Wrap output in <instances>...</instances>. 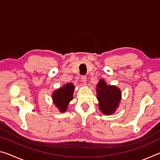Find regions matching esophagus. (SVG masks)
I'll return each instance as SVG.
<instances>
[{
    "mask_svg": "<svg viewBox=\"0 0 160 160\" xmlns=\"http://www.w3.org/2000/svg\"><path fill=\"white\" fill-rule=\"evenodd\" d=\"M81 81L83 84H86L87 82V78L85 76H82L81 77Z\"/></svg>",
    "mask_w": 160,
    "mask_h": 160,
    "instance_id": "esophagus-1",
    "label": "esophagus"
}]
</instances>
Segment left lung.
Returning <instances> with one entry per match:
<instances>
[{
	"instance_id": "1",
	"label": "left lung",
	"mask_w": 160,
	"mask_h": 160,
	"mask_svg": "<svg viewBox=\"0 0 160 160\" xmlns=\"http://www.w3.org/2000/svg\"><path fill=\"white\" fill-rule=\"evenodd\" d=\"M96 87L100 112L105 115L114 113L121 99L120 88L115 85H108L104 79H100Z\"/></svg>"
}]
</instances>
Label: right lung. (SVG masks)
I'll use <instances>...</instances> for the list:
<instances>
[{
	"label": "right lung",
	"instance_id": "obj_1",
	"mask_svg": "<svg viewBox=\"0 0 160 160\" xmlns=\"http://www.w3.org/2000/svg\"><path fill=\"white\" fill-rule=\"evenodd\" d=\"M75 86L72 83H66L54 90L51 95L53 102L61 113L66 112L70 101L73 99Z\"/></svg>",
	"mask_w": 160,
	"mask_h": 160
}]
</instances>
